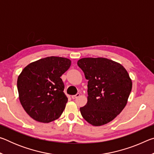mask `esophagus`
<instances>
[{"instance_id":"esophagus-1","label":"esophagus","mask_w":154,"mask_h":154,"mask_svg":"<svg viewBox=\"0 0 154 154\" xmlns=\"http://www.w3.org/2000/svg\"><path fill=\"white\" fill-rule=\"evenodd\" d=\"M79 96H80V94L77 93V94H75V95H72V99H75V98H77V97H79Z\"/></svg>"}]
</instances>
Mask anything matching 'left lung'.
<instances>
[{
    "instance_id": "8db88e82",
    "label": "left lung",
    "mask_w": 154,
    "mask_h": 154,
    "mask_svg": "<svg viewBox=\"0 0 154 154\" xmlns=\"http://www.w3.org/2000/svg\"><path fill=\"white\" fill-rule=\"evenodd\" d=\"M77 65L88 82V103L81 114L95 126L116 118L126 105L132 83L125 68L105 58H84Z\"/></svg>"
}]
</instances>
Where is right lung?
Here are the masks:
<instances>
[{
	"mask_svg": "<svg viewBox=\"0 0 154 154\" xmlns=\"http://www.w3.org/2000/svg\"><path fill=\"white\" fill-rule=\"evenodd\" d=\"M71 61L50 56L32 62L18 76L19 98L26 112L35 120L49 123L60 118L68 101L60 77Z\"/></svg>",
	"mask_w": 154,
	"mask_h": 154,
	"instance_id": "add662e5",
	"label": "right lung"
}]
</instances>
